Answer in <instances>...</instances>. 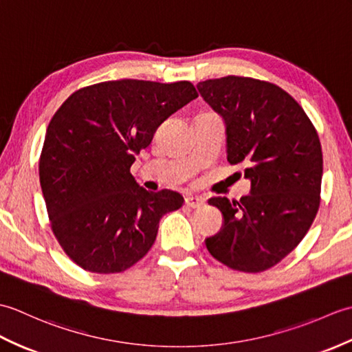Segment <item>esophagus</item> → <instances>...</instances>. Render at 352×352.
Returning <instances> with one entry per match:
<instances>
[{
	"mask_svg": "<svg viewBox=\"0 0 352 352\" xmlns=\"http://www.w3.org/2000/svg\"><path fill=\"white\" fill-rule=\"evenodd\" d=\"M186 204L193 208H198L204 204V198L197 197V195H188L186 197Z\"/></svg>",
	"mask_w": 352,
	"mask_h": 352,
	"instance_id": "esophagus-1",
	"label": "esophagus"
}]
</instances>
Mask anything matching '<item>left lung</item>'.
<instances>
[{
	"instance_id": "obj_1",
	"label": "left lung",
	"mask_w": 352,
	"mask_h": 352,
	"mask_svg": "<svg viewBox=\"0 0 352 352\" xmlns=\"http://www.w3.org/2000/svg\"><path fill=\"white\" fill-rule=\"evenodd\" d=\"M218 113L227 160L242 163L251 182L241 201L214 197L222 227L206 246L231 269L261 272L294 251L319 208L322 148L302 107L267 81L228 76L197 85Z\"/></svg>"
}]
</instances>
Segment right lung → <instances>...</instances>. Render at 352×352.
Listing matches in <instances>:
<instances>
[{"mask_svg":"<svg viewBox=\"0 0 352 352\" xmlns=\"http://www.w3.org/2000/svg\"><path fill=\"white\" fill-rule=\"evenodd\" d=\"M198 96L189 81H104L74 92L52 116L39 162L51 227L89 272H122L151 248L182 193L146 190L130 168L159 125Z\"/></svg>","mask_w":352,"mask_h":352,"instance_id":"add662e5","label":"right lung"}]
</instances>
